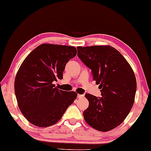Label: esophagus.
<instances>
[{"instance_id": "34e87169", "label": "esophagus", "mask_w": 151, "mask_h": 151, "mask_svg": "<svg viewBox=\"0 0 151 151\" xmlns=\"http://www.w3.org/2000/svg\"><path fill=\"white\" fill-rule=\"evenodd\" d=\"M83 97H84L83 94H78V99H80V98H83Z\"/></svg>"}]
</instances>
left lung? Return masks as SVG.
<instances>
[{"mask_svg": "<svg viewBox=\"0 0 151 151\" xmlns=\"http://www.w3.org/2000/svg\"><path fill=\"white\" fill-rule=\"evenodd\" d=\"M78 56L92 71L102 97H85L89 107L83 111L86 123L95 130L107 132L126 119L135 98L137 81L132 67L114 47L78 46Z\"/></svg>", "mask_w": 151, "mask_h": 151, "instance_id": "8db88e82", "label": "left lung"}]
</instances>
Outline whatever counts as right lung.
Here are the masks:
<instances>
[{
  "mask_svg": "<svg viewBox=\"0 0 151 151\" xmlns=\"http://www.w3.org/2000/svg\"><path fill=\"white\" fill-rule=\"evenodd\" d=\"M77 54L76 47L43 44L25 58L14 81L19 109L30 123L40 128L55 124L77 97L76 91L55 87L63 78L67 62Z\"/></svg>",
  "mask_w": 151,
  "mask_h": 151,
  "instance_id": "1",
  "label": "right lung"
}]
</instances>
